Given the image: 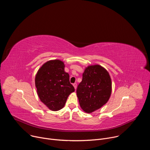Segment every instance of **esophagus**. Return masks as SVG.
<instances>
[{
  "mask_svg": "<svg viewBox=\"0 0 150 150\" xmlns=\"http://www.w3.org/2000/svg\"><path fill=\"white\" fill-rule=\"evenodd\" d=\"M73 85H74V87L75 89L76 90V87H77V83H73Z\"/></svg>",
  "mask_w": 150,
  "mask_h": 150,
  "instance_id": "1",
  "label": "esophagus"
}]
</instances>
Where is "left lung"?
Here are the masks:
<instances>
[{
	"label": "left lung",
	"instance_id": "left-lung-1",
	"mask_svg": "<svg viewBox=\"0 0 150 150\" xmlns=\"http://www.w3.org/2000/svg\"><path fill=\"white\" fill-rule=\"evenodd\" d=\"M112 93V81L109 72L98 65L85 68L76 95L81 109L91 113L108 101Z\"/></svg>",
	"mask_w": 150,
	"mask_h": 150
}]
</instances>
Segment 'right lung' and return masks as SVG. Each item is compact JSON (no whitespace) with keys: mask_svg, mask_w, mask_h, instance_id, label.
<instances>
[{"mask_svg":"<svg viewBox=\"0 0 150 150\" xmlns=\"http://www.w3.org/2000/svg\"><path fill=\"white\" fill-rule=\"evenodd\" d=\"M64 63L60 60L47 62L38 69L35 78V87L40 100L53 111L65 105L69 94L75 88L65 71Z\"/></svg>","mask_w":150,"mask_h":150,"instance_id":"obj_1","label":"right lung"}]
</instances>
